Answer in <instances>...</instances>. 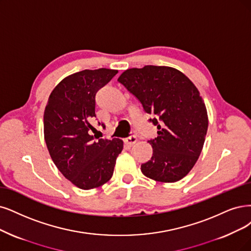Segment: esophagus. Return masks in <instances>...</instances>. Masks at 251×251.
I'll return each mask as SVG.
<instances>
[{
  "instance_id": "1",
  "label": "esophagus",
  "mask_w": 251,
  "mask_h": 251,
  "mask_svg": "<svg viewBox=\"0 0 251 251\" xmlns=\"http://www.w3.org/2000/svg\"><path fill=\"white\" fill-rule=\"evenodd\" d=\"M136 141H137V138H136V136H135V135H130V136L126 137L125 140H124L125 144H126V145H128V146H132L133 144H135V143H136Z\"/></svg>"
}]
</instances>
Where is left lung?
Wrapping results in <instances>:
<instances>
[{"label":"left lung","instance_id":"1","mask_svg":"<svg viewBox=\"0 0 251 251\" xmlns=\"http://www.w3.org/2000/svg\"><path fill=\"white\" fill-rule=\"evenodd\" d=\"M118 81L152 116L158 136L149 141L151 159L142 173L155 181L181 180L196 164L208 130V115L200 92L179 70L148 65L124 71Z\"/></svg>","mask_w":251,"mask_h":251}]
</instances>
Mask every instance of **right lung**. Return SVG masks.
I'll return each instance as SVG.
<instances>
[{
	"label": "right lung",
	"instance_id": "add662e5",
	"mask_svg": "<svg viewBox=\"0 0 251 251\" xmlns=\"http://www.w3.org/2000/svg\"><path fill=\"white\" fill-rule=\"evenodd\" d=\"M117 73L106 68L74 73L53 89L45 106L44 138L50 155L64 177L81 189L106 183L123 150L119 138L91 135L95 128L90 124L96 118L97 92Z\"/></svg>",
	"mask_w": 251,
	"mask_h": 251
}]
</instances>
